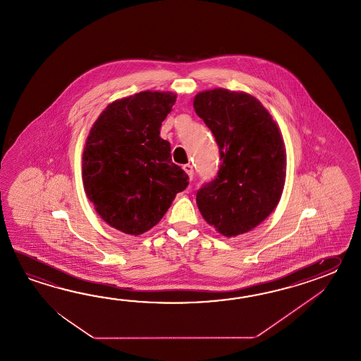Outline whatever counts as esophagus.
Wrapping results in <instances>:
<instances>
[{"label":"esophagus","instance_id":"34e87169","mask_svg":"<svg viewBox=\"0 0 361 361\" xmlns=\"http://www.w3.org/2000/svg\"><path fill=\"white\" fill-rule=\"evenodd\" d=\"M183 169L187 173V176L190 177V179H192V177H193V166L190 165V164H187V165H184Z\"/></svg>","mask_w":361,"mask_h":361}]
</instances>
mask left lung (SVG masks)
Returning a JSON list of instances; mask_svg holds the SVG:
<instances>
[{
    "label": "left lung",
    "instance_id": "8db88e82",
    "mask_svg": "<svg viewBox=\"0 0 361 361\" xmlns=\"http://www.w3.org/2000/svg\"><path fill=\"white\" fill-rule=\"evenodd\" d=\"M193 108L212 130L222 159L214 180L196 196L207 224L226 238L259 226L277 207L286 177L284 139L259 100L216 87L196 94Z\"/></svg>",
    "mask_w": 361,
    "mask_h": 361
}]
</instances>
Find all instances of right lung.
Segmentation results:
<instances>
[{
  "label": "right lung",
  "mask_w": 361,
  "mask_h": 361,
  "mask_svg": "<svg viewBox=\"0 0 361 361\" xmlns=\"http://www.w3.org/2000/svg\"><path fill=\"white\" fill-rule=\"evenodd\" d=\"M177 100L140 92L108 104L92 123L82 154L87 199L104 222L138 236L161 221L188 176L171 161L161 123Z\"/></svg>",
  "instance_id": "right-lung-1"
}]
</instances>
